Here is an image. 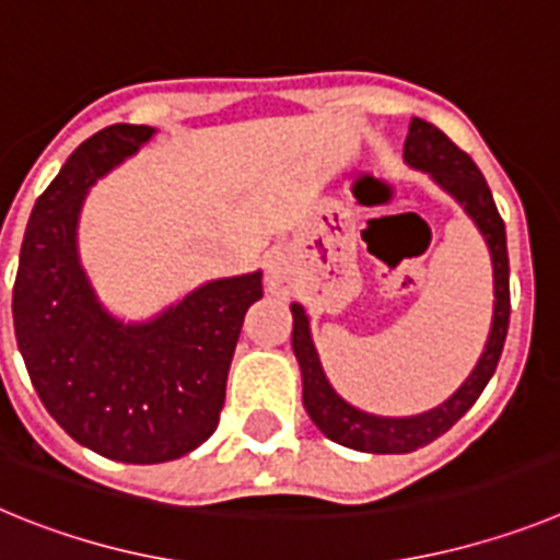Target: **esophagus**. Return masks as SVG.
Returning a JSON list of instances; mask_svg holds the SVG:
<instances>
[{"instance_id":"esophagus-1","label":"esophagus","mask_w":560,"mask_h":560,"mask_svg":"<svg viewBox=\"0 0 560 560\" xmlns=\"http://www.w3.org/2000/svg\"><path fill=\"white\" fill-rule=\"evenodd\" d=\"M266 285L277 296L291 294V289H294V264H291L289 252H271L269 260H266Z\"/></svg>"}]
</instances>
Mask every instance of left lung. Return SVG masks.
Segmentation results:
<instances>
[{
	"label": "left lung",
	"instance_id": "1",
	"mask_svg": "<svg viewBox=\"0 0 560 560\" xmlns=\"http://www.w3.org/2000/svg\"><path fill=\"white\" fill-rule=\"evenodd\" d=\"M404 162L415 171L429 173L434 185L443 187L468 212V219L485 237L493 266V319L477 368L459 384L452 398L438 404L429 412L409 415V418H384V415H370L353 407L330 387L323 361L314 348V339H311L308 314L300 303H291V316H294L291 348H294L296 364L303 373L305 412L325 438L339 443V446L368 454H409L429 446L440 434H446L477 404L491 375L497 373L504 336H508V319H511V266H508L504 221L499 219L491 187L479 173V167L438 126L420 120V117H412V122H409Z\"/></svg>",
	"mask_w": 560,
	"mask_h": 560
}]
</instances>
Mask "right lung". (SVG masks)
Returning a JSON list of instances; mask_svg holds the SVG:
<instances>
[{"instance_id": "add662e5", "label": "right lung", "mask_w": 560, "mask_h": 560, "mask_svg": "<svg viewBox=\"0 0 560 560\" xmlns=\"http://www.w3.org/2000/svg\"><path fill=\"white\" fill-rule=\"evenodd\" d=\"M153 137L117 122L72 151L30 212L13 325L30 381L58 427L117 463L153 465L199 448L224 407L244 314L264 271L201 283L145 323L101 303L78 255L89 187Z\"/></svg>"}]
</instances>
